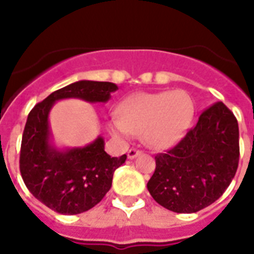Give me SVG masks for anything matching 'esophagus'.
<instances>
[{"label": "esophagus", "mask_w": 254, "mask_h": 254, "mask_svg": "<svg viewBox=\"0 0 254 254\" xmlns=\"http://www.w3.org/2000/svg\"><path fill=\"white\" fill-rule=\"evenodd\" d=\"M141 154H142V151L138 150V149H130V150L127 151V158L133 159L135 158L137 155H141Z\"/></svg>", "instance_id": "obj_1"}]
</instances>
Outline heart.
Wrapping results in <instances>:
<instances>
[{
    "mask_svg": "<svg viewBox=\"0 0 254 254\" xmlns=\"http://www.w3.org/2000/svg\"><path fill=\"white\" fill-rule=\"evenodd\" d=\"M192 115L193 103L185 91L138 93L121 105L120 119L109 127L121 137L141 135L146 146L165 150L181 141Z\"/></svg>",
    "mask_w": 254,
    "mask_h": 254,
    "instance_id": "b5f03b06",
    "label": "heart"
}]
</instances>
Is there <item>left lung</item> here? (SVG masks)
<instances>
[{
  "instance_id": "left-lung-1",
  "label": "left lung",
  "mask_w": 254,
  "mask_h": 254,
  "mask_svg": "<svg viewBox=\"0 0 254 254\" xmlns=\"http://www.w3.org/2000/svg\"><path fill=\"white\" fill-rule=\"evenodd\" d=\"M239 158V124L217 101L201 112L196 125L175 146L155 155L147 190L158 204L173 212H197L228 189Z\"/></svg>"
}]
</instances>
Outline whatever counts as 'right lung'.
<instances>
[{"label": "right lung", "mask_w": 254, "mask_h": 254, "mask_svg": "<svg viewBox=\"0 0 254 254\" xmlns=\"http://www.w3.org/2000/svg\"><path fill=\"white\" fill-rule=\"evenodd\" d=\"M117 85L109 81L80 80L61 88L38 103L29 113L22 134L19 170L26 187L55 212L77 215L101 201L109 191L113 173L127 154L111 157L101 137L84 147L58 150L50 142L49 113L62 99L107 103Z\"/></svg>", "instance_id": "1"}]
</instances>
